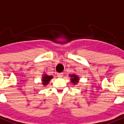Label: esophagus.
<instances>
[{"mask_svg":"<svg viewBox=\"0 0 124 124\" xmlns=\"http://www.w3.org/2000/svg\"><path fill=\"white\" fill-rule=\"evenodd\" d=\"M58 76L59 78H62V77H63V73H58Z\"/></svg>","mask_w":124,"mask_h":124,"instance_id":"esophagus-1","label":"esophagus"}]
</instances>
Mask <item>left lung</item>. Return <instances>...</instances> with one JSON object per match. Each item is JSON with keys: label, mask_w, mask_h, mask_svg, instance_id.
<instances>
[{"label": "left lung", "mask_w": 124, "mask_h": 124, "mask_svg": "<svg viewBox=\"0 0 124 124\" xmlns=\"http://www.w3.org/2000/svg\"><path fill=\"white\" fill-rule=\"evenodd\" d=\"M70 77L72 78V79H71V82H73V84H77L78 83V80H79V78H78V77L77 76V75H70Z\"/></svg>", "instance_id": "obj_1"}]
</instances>
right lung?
<instances>
[{
	"mask_svg": "<svg viewBox=\"0 0 124 124\" xmlns=\"http://www.w3.org/2000/svg\"><path fill=\"white\" fill-rule=\"evenodd\" d=\"M52 76L51 75H44V76L42 77V84L43 85H46L48 84L49 82V81L51 80V79H52Z\"/></svg>",
	"mask_w": 124,
	"mask_h": 124,
	"instance_id": "add662e5",
	"label": "right lung"
}]
</instances>
